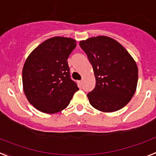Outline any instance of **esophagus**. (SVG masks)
<instances>
[{"mask_svg":"<svg viewBox=\"0 0 156 156\" xmlns=\"http://www.w3.org/2000/svg\"><path fill=\"white\" fill-rule=\"evenodd\" d=\"M78 84H79L80 86H82V81H79V82H78Z\"/></svg>","mask_w":156,"mask_h":156,"instance_id":"obj_1","label":"esophagus"}]
</instances>
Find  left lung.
<instances>
[{
  "label": "left lung",
  "instance_id": "1",
  "mask_svg": "<svg viewBox=\"0 0 156 156\" xmlns=\"http://www.w3.org/2000/svg\"><path fill=\"white\" fill-rule=\"evenodd\" d=\"M79 45L87 55L96 78L94 89L87 94L90 104L103 112L124 108L137 85L138 68L134 59L117 41L106 36L81 41Z\"/></svg>",
  "mask_w": 156,
  "mask_h": 156
}]
</instances>
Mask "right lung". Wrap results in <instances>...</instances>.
<instances>
[{
    "instance_id": "obj_1",
    "label": "right lung",
    "mask_w": 156,
    "mask_h": 156,
    "mask_svg": "<svg viewBox=\"0 0 156 156\" xmlns=\"http://www.w3.org/2000/svg\"><path fill=\"white\" fill-rule=\"evenodd\" d=\"M76 41L54 37L31 52L23 68V91L28 101L44 113L61 112L70 104L77 84L70 78L67 59Z\"/></svg>"
}]
</instances>
